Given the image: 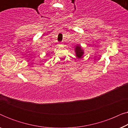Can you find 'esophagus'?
Instances as JSON below:
<instances>
[{
  "instance_id": "obj_1",
  "label": "esophagus",
  "mask_w": 128,
  "mask_h": 128,
  "mask_svg": "<svg viewBox=\"0 0 128 128\" xmlns=\"http://www.w3.org/2000/svg\"><path fill=\"white\" fill-rule=\"evenodd\" d=\"M62 43H63V42H61V43H60V44H59V45H62L63 44H62Z\"/></svg>"
}]
</instances>
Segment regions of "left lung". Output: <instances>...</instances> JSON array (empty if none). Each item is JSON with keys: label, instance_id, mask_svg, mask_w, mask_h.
<instances>
[{"label": "left lung", "instance_id": "8db88e82", "mask_svg": "<svg viewBox=\"0 0 128 128\" xmlns=\"http://www.w3.org/2000/svg\"><path fill=\"white\" fill-rule=\"evenodd\" d=\"M74 51L76 56L78 58H81L84 55V50L80 44H78L74 46Z\"/></svg>", "mask_w": 128, "mask_h": 128}]
</instances>
